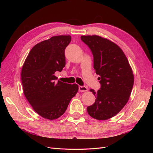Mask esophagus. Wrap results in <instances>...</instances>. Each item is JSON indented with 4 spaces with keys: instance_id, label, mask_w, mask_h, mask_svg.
<instances>
[{
    "instance_id": "obj_1",
    "label": "esophagus",
    "mask_w": 153,
    "mask_h": 153,
    "mask_svg": "<svg viewBox=\"0 0 153 153\" xmlns=\"http://www.w3.org/2000/svg\"><path fill=\"white\" fill-rule=\"evenodd\" d=\"M78 90H79L80 92H85V91H87V88L85 86L80 85L78 87Z\"/></svg>"
}]
</instances>
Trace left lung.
<instances>
[{"mask_svg": "<svg viewBox=\"0 0 153 153\" xmlns=\"http://www.w3.org/2000/svg\"><path fill=\"white\" fill-rule=\"evenodd\" d=\"M82 41L91 49L94 69L99 75L101 88L96 92L95 103L87 107L91 117L106 120L115 116L127 103L134 83L132 69L118 45L102 37L82 36Z\"/></svg>", "mask_w": 153, "mask_h": 153, "instance_id": "1", "label": "left lung"}]
</instances>
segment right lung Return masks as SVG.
I'll return each instance as SVG.
<instances>
[{
    "mask_svg": "<svg viewBox=\"0 0 153 153\" xmlns=\"http://www.w3.org/2000/svg\"><path fill=\"white\" fill-rule=\"evenodd\" d=\"M71 40V36H55L36 44L22 69L26 99L37 114L49 120L61 117L78 91L76 84L57 82L54 75L66 65L64 51Z\"/></svg>",
    "mask_w": 153,
    "mask_h": 153,
    "instance_id": "1",
    "label": "right lung"
}]
</instances>
